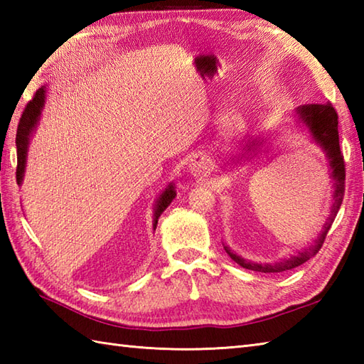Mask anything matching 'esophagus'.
<instances>
[{
  "label": "esophagus",
  "instance_id": "1",
  "mask_svg": "<svg viewBox=\"0 0 364 364\" xmlns=\"http://www.w3.org/2000/svg\"><path fill=\"white\" fill-rule=\"evenodd\" d=\"M210 167H211L210 158L203 153H198L189 162V173L194 180L202 181L208 176V173H210Z\"/></svg>",
  "mask_w": 364,
  "mask_h": 364
}]
</instances>
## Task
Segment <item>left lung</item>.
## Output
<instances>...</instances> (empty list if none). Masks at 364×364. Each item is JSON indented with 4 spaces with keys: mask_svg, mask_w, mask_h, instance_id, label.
Segmentation results:
<instances>
[{
    "mask_svg": "<svg viewBox=\"0 0 364 364\" xmlns=\"http://www.w3.org/2000/svg\"><path fill=\"white\" fill-rule=\"evenodd\" d=\"M294 115L297 119V125H301L310 134L311 142L319 145L322 151L326 153V158L328 161V172L331 183H333V194H331V206H330V214L326 219L322 225V230L319 231L318 237L314 239V242L311 245H308L306 249L299 250L297 253L289 255L288 258H283L280 261H274V262H253L242 258L241 255H236L233 250L230 249L228 245L223 244V249L228 253V257L237 262L239 266L244 269H250L255 270V272H262V274H278V272H284V270H291L294 267H299L300 264H304L311 257H314L316 253L319 252V249L323 244V239H326L328 230L333 223L336 214L339 211V206L343 203V197H344V180H346V168H344V159L341 150H339V134H338V114L335 111V107L330 103L327 105H301L296 107L294 111ZM239 142V153L230 154V159L227 161V164L230 162L231 166L237 164L239 161H242L244 158L249 159L246 156L247 154L250 156H255L261 151L259 146L264 142V139L259 137H249L244 144ZM237 146V145H236Z\"/></svg>",
    "mask_w": 364,
    "mask_h": 364,
    "instance_id": "1",
    "label": "left lung"
}]
</instances>
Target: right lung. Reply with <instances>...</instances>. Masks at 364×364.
I'll return each mask as SVG.
<instances>
[{
	"label": "right lung",
	"instance_id": "add662e5",
	"mask_svg": "<svg viewBox=\"0 0 364 364\" xmlns=\"http://www.w3.org/2000/svg\"><path fill=\"white\" fill-rule=\"evenodd\" d=\"M45 95H46V86H42L36 92L34 98L31 100L28 106L25 107V112H23L18 129H17V139H15V144H17V183L21 184L23 178H25L26 172V159H28V149L31 137L36 131L38 120H41V112L45 105ZM176 197V191L173 183H168L166 189L161 192L159 197L154 202V214H153V230H156L159 215L164 213L166 208L173 202Z\"/></svg>",
	"mask_w": 364,
	"mask_h": 364
}]
</instances>
